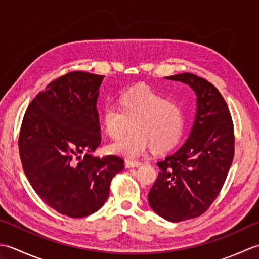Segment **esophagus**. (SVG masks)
Here are the masks:
<instances>
[{
  "mask_svg": "<svg viewBox=\"0 0 259 259\" xmlns=\"http://www.w3.org/2000/svg\"><path fill=\"white\" fill-rule=\"evenodd\" d=\"M124 164H125V168H137L140 166L141 162L137 160H125Z\"/></svg>",
  "mask_w": 259,
  "mask_h": 259,
  "instance_id": "obj_1",
  "label": "esophagus"
}]
</instances>
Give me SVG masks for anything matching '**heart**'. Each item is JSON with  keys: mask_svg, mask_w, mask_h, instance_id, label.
<instances>
[{"mask_svg": "<svg viewBox=\"0 0 259 259\" xmlns=\"http://www.w3.org/2000/svg\"><path fill=\"white\" fill-rule=\"evenodd\" d=\"M120 108L109 103L102 109V123L112 139H119L129 128L133 130L122 139L110 145L114 155L125 158L141 156L150 146L166 150L180 138L184 113L178 103L166 100L148 85H137L119 97Z\"/></svg>", "mask_w": 259, "mask_h": 259, "instance_id": "b5f03b06", "label": "heart"}]
</instances>
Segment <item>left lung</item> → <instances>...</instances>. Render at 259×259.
Listing matches in <instances>:
<instances>
[{
  "label": "left lung",
  "instance_id": "obj_1",
  "mask_svg": "<svg viewBox=\"0 0 259 259\" xmlns=\"http://www.w3.org/2000/svg\"><path fill=\"white\" fill-rule=\"evenodd\" d=\"M166 79L188 84L197 96L188 139L157 162L160 171L148 194L153 211L178 223L200 216L221 192L234 158V125L226 101L210 82L188 72Z\"/></svg>",
  "mask_w": 259,
  "mask_h": 259
}]
</instances>
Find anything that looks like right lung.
<instances>
[{
	"instance_id": "1",
	"label": "right lung",
	"mask_w": 259,
	"mask_h": 259,
	"mask_svg": "<svg viewBox=\"0 0 259 259\" xmlns=\"http://www.w3.org/2000/svg\"><path fill=\"white\" fill-rule=\"evenodd\" d=\"M103 78L82 71L60 76L33 99L21 125L27 180L49 207L72 218L99 210L124 168L120 157L91 155L101 142L97 100Z\"/></svg>"
}]
</instances>
